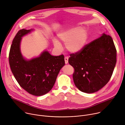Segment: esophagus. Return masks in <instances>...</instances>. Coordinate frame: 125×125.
<instances>
[{
  "mask_svg": "<svg viewBox=\"0 0 125 125\" xmlns=\"http://www.w3.org/2000/svg\"><path fill=\"white\" fill-rule=\"evenodd\" d=\"M64 59H65V64H68V57H65Z\"/></svg>",
  "mask_w": 125,
  "mask_h": 125,
  "instance_id": "obj_1",
  "label": "esophagus"
}]
</instances>
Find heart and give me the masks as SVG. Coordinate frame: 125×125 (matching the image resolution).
<instances>
[{
	"label": "heart",
	"instance_id": "obj_1",
	"mask_svg": "<svg viewBox=\"0 0 125 125\" xmlns=\"http://www.w3.org/2000/svg\"><path fill=\"white\" fill-rule=\"evenodd\" d=\"M61 41L66 43V49L72 53L80 51L84 47L87 38L86 31L83 28H75L61 31L58 34ZM54 44L57 47L61 46L57 40L54 41Z\"/></svg>",
	"mask_w": 125,
	"mask_h": 125
}]
</instances>
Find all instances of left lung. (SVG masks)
Wrapping results in <instances>:
<instances>
[{"mask_svg": "<svg viewBox=\"0 0 125 125\" xmlns=\"http://www.w3.org/2000/svg\"><path fill=\"white\" fill-rule=\"evenodd\" d=\"M70 56L68 62L75 70V85L81 92L91 94L109 81L116 63L117 50L112 38L103 33Z\"/></svg>", "mask_w": 125, "mask_h": 125, "instance_id": "obj_1", "label": "left lung"}]
</instances>
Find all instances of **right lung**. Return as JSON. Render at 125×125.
<instances>
[{
	"mask_svg": "<svg viewBox=\"0 0 125 125\" xmlns=\"http://www.w3.org/2000/svg\"><path fill=\"white\" fill-rule=\"evenodd\" d=\"M31 31L23 29L18 31L10 47L9 62L19 85L29 94L41 96L48 93L54 85L60 69L65 65L64 56H54L44 51L38 57L25 59L20 51V42L22 37Z\"/></svg>",
	"mask_w": 125,
	"mask_h": 125,
	"instance_id": "add662e5",
	"label": "right lung"
}]
</instances>
